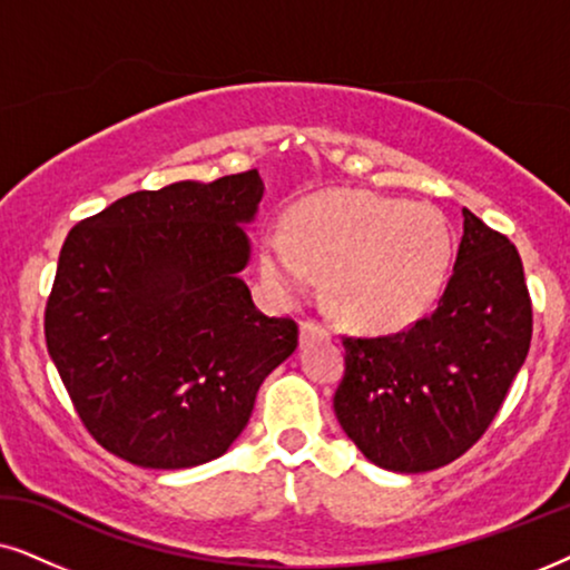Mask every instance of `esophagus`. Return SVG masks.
I'll return each mask as SVG.
<instances>
[{
	"mask_svg": "<svg viewBox=\"0 0 570 570\" xmlns=\"http://www.w3.org/2000/svg\"><path fill=\"white\" fill-rule=\"evenodd\" d=\"M315 338H328V331H325L323 325L313 323V321L302 323L299 325V344L305 346V344H309V341H315Z\"/></svg>",
	"mask_w": 570,
	"mask_h": 570,
	"instance_id": "34e87169",
	"label": "esophagus"
}]
</instances>
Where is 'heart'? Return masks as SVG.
<instances>
[{
    "mask_svg": "<svg viewBox=\"0 0 570 570\" xmlns=\"http://www.w3.org/2000/svg\"><path fill=\"white\" fill-rule=\"evenodd\" d=\"M456 257L449 216L362 189H328L297 203L284 229L263 232L261 273L278 297H299L328 271V297L344 321L401 331L432 313Z\"/></svg>",
    "mask_w": 570,
    "mask_h": 570,
    "instance_id": "heart-1",
    "label": "heart"
}]
</instances>
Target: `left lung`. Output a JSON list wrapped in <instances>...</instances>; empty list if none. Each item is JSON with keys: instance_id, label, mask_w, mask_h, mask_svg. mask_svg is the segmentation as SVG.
Listing matches in <instances>:
<instances>
[{"instance_id": "obj_1", "label": "left lung", "mask_w": 570, "mask_h": 570, "mask_svg": "<svg viewBox=\"0 0 570 570\" xmlns=\"http://www.w3.org/2000/svg\"><path fill=\"white\" fill-rule=\"evenodd\" d=\"M529 341L532 302L521 257L464 208V237L435 313L393 336L344 338L336 420L375 466L432 472L490 428Z\"/></svg>"}]
</instances>
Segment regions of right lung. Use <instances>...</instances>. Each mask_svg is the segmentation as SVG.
I'll use <instances>...</instances> for the list:
<instances>
[{
    "mask_svg": "<svg viewBox=\"0 0 570 570\" xmlns=\"http://www.w3.org/2000/svg\"><path fill=\"white\" fill-rule=\"evenodd\" d=\"M257 169L119 197L67 234L47 346L90 435L142 469L224 456L297 323L255 307Z\"/></svg>",
    "mask_w": 570,
    "mask_h": 570,
    "instance_id": "obj_1",
    "label": "right lung"
}]
</instances>
